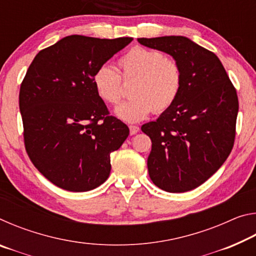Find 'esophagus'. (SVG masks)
Listing matches in <instances>:
<instances>
[{
  "label": "esophagus",
  "mask_w": 256,
  "mask_h": 256,
  "mask_svg": "<svg viewBox=\"0 0 256 256\" xmlns=\"http://www.w3.org/2000/svg\"><path fill=\"white\" fill-rule=\"evenodd\" d=\"M130 134L131 136H134V134H136L138 131H140V128L136 126V125H130Z\"/></svg>",
  "instance_id": "esophagus-1"
}]
</instances>
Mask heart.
<instances>
[{
    "mask_svg": "<svg viewBox=\"0 0 256 256\" xmlns=\"http://www.w3.org/2000/svg\"><path fill=\"white\" fill-rule=\"evenodd\" d=\"M118 73L107 66L94 73V84L104 102L118 105L125 94L124 84H131L132 98L116 110L128 122H138L152 110L160 114L175 102L182 86V68L174 58L159 50L134 47L118 62Z\"/></svg>",
    "mask_w": 256,
    "mask_h": 256,
    "instance_id": "1",
    "label": "heart"
}]
</instances>
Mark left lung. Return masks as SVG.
Wrapping results in <instances>:
<instances>
[{"instance_id":"8db88e82","label":"left lung","mask_w":256,"mask_h":256,"mask_svg":"<svg viewBox=\"0 0 256 256\" xmlns=\"http://www.w3.org/2000/svg\"><path fill=\"white\" fill-rule=\"evenodd\" d=\"M172 55L182 68L175 102L141 126L152 142L148 172L156 186L182 193L198 188L226 162L235 142L238 97L214 53L183 36L138 38Z\"/></svg>"}]
</instances>
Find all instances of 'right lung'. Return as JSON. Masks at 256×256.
I'll use <instances>...</instances> for the list:
<instances>
[{"instance_id": "obj_1", "label": "right lung", "mask_w": 256, "mask_h": 256, "mask_svg": "<svg viewBox=\"0 0 256 256\" xmlns=\"http://www.w3.org/2000/svg\"><path fill=\"white\" fill-rule=\"evenodd\" d=\"M132 42L64 37L34 56L22 80L19 107L26 151L34 166L58 188L86 192L110 172V154L128 136L110 115L94 73Z\"/></svg>"}]
</instances>
